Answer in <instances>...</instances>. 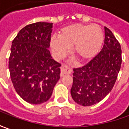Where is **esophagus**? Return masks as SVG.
<instances>
[{
  "label": "esophagus",
  "mask_w": 129,
  "mask_h": 129,
  "mask_svg": "<svg viewBox=\"0 0 129 129\" xmlns=\"http://www.w3.org/2000/svg\"><path fill=\"white\" fill-rule=\"evenodd\" d=\"M72 72V70L66 66H63L60 70V76H63L66 74H69Z\"/></svg>",
  "instance_id": "esophagus-1"
}]
</instances>
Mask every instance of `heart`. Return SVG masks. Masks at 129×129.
<instances>
[{"label":"heart","instance_id":"heart-1","mask_svg":"<svg viewBox=\"0 0 129 129\" xmlns=\"http://www.w3.org/2000/svg\"><path fill=\"white\" fill-rule=\"evenodd\" d=\"M103 38V33L96 25H71L60 30L58 38L51 40V48L54 56L61 58L73 46V53L78 58L89 60L99 51Z\"/></svg>","mask_w":129,"mask_h":129}]
</instances>
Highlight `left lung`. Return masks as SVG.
<instances>
[{
  "mask_svg": "<svg viewBox=\"0 0 129 129\" xmlns=\"http://www.w3.org/2000/svg\"><path fill=\"white\" fill-rule=\"evenodd\" d=\"M102 49L88 63L74 68L71 94L78 104L88 106L104 99L112 90L121 69V45L113 33L104 27Z\"/></svg>",
  "mask_w": 129,
  "mask_h": 129,
  "instance_id": "8db88e82",
  "label": "left lung"
}]
</instances>
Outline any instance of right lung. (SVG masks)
<instances>
[{
	"label": "right lung",
	"instance_id": "right-lung-1",
	"mask_svg": "<svg viewBox=\"0 0 129 129\" xmlns=\"http://www.w3.org/2000/svg\"><path fill=\"white\" fill-rule=\"evenodd\" d=\"M53 23L28 25L12 42L8 69L13 87L25 101L40 104L51 98L60 79V63L51 56Z\"/></svg>",
	"mask_w": 129,
	"mask_h": 129
}]
</instances>
